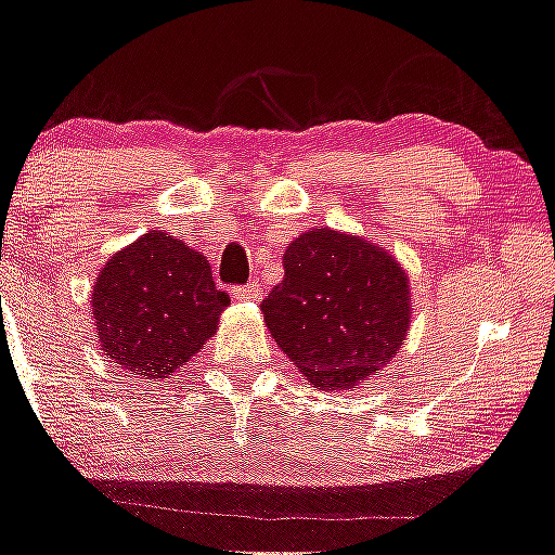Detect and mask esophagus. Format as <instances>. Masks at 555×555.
Instances as JSON below:
<instances>
[{
	"instance_id": "1",
	"label": "esophagus",
	"mask_w": 555,
	"mask_h": 555,
	"mask_svg": "<svg viewBox=\"0 0 555 555\" xmlns=\"http://www.w3.org/2000/svg\"><path fill=\"white\" fill-rule=\"evenodd\" d=\"M233 298L236 300H260L262 298L260 284L251 282V284H246V287H236L233 289Z\"/></svg>"
}]
</instances>
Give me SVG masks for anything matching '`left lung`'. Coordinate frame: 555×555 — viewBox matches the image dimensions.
I'll use <instances>...</instances> for the list:
<instances>
[{
	"mask_svg": "<svg viewBox=\"0 0 555 555\" xmlns=\"http://www.w3.org/2000/svg\"><path fill=\"white\" fill-rule=\"evenodd\" d=\"M260 309L279 349L317 389H354L405 344L411 284L384 246L311 228L287 246L284 279Z\"/></svg>",
	"mask_w": 555,
	"mask_h": 555,
	"instance_id": "left-lung-1",
	"label": "left lung"
}]
</instances>
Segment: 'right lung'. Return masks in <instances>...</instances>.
Here are the masks:
<instances>
[{
	"label": "right lung",
	"instance_id": "right-lung-1",
	"mask_svg": "<svg viewBox=\"0 0 555 555\" xmlns=\"http://www.w3.org/2000/svg\"><path fill=\"white\" fill-rule=\"evenodd\" d=\"M225 306L231 295L215 287L209 260L166 231H147L117 249L91 289L102 351L150 382L193 360L217 333Z\"/></svg>",
	"mask_w": 555,
	"mask_h": 555
}]
</instances>
